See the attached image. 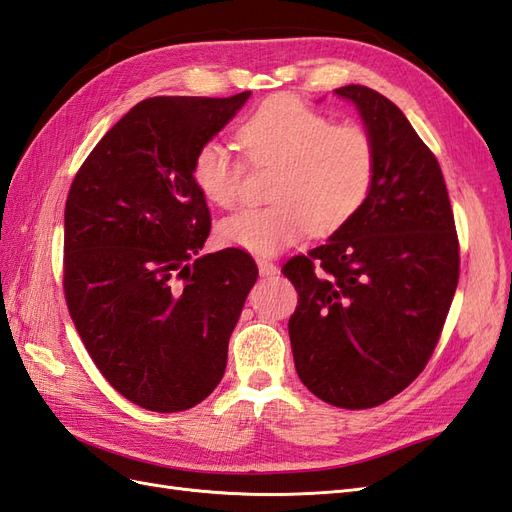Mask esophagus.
I'll list each match as a JSON object with an SVG mask.
<instances>
[{"mask_svg": "<svg viewBox=\"0 0 512 512\" xmlns=\"http://www.w3.org/2000/svg\"><path fill=\"white\" fill-rule=\"evenodd\" d=\"M257 266H259V272L264 274V277H268V274H277L279 272L277 264H274L272 259H266V257H259L257 259Z\"/></svg>", "mask_w": 512, "mask_h": 512, "instance_id": "1", "label": "esophagus"}]
</instances>
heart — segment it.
<instances>
[{
    "label": "heart",
    "mask_w": 512,
    "mask_h": 512,
    "mask_svg": "<svg viewBox=\"0 0 512 512\" xmlns=\"http://www.w3.org/2000/svg\"><path fill=\"white\" fill-rule=\"evenodd\" d=\"M244 160L209 140L192 160V177L207 201L233 207L240 201L246 164L277 168L266 207H248L220 222L229 246L259 255L277 253L307 231L331 235L355 218L376 181V144L359 123H335L329 114L294 97H272L240 123Z\"/></svg>",
    "instance_id": "b5f03b06"
}]
</instances>
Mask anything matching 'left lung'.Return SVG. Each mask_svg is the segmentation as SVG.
<instances>
[{
  "mask_svg": "<svg viewBox=\"0 0 512 512\" xmlns=\"http://www.w3.org/2000/svg\"><path fill=\"white\" fill-rule=\"evenodd\" d=\"M335 93L376 144V181L346 227L281 268L298 292L290 342L303 385L339 409H372L424 372L461 272L441 166L402 110L368 86Z\"/></svg>",
  "mask_w": 512,
  "mask_h": 512,
  "instance_id": "obj_1",
  "label": "left lung"
}]
</instances>
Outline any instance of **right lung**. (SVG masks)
Returning a JSON list of instances; mask_svg holds the SVG:
<instances>
[{
  "label": "right lung",
  "instance_id": "right-lung-1",
  "mask_svg": "<svg viewBox=\"0 0 512 512\" xmlns=\"http://www.w3.org/2000/svg\"><path fill=\"white\" fill-rule=\"evenodd\" d=\"M251 90L136 103L77 170L64 207L62 287L103 378L147 411L192 409L227 368L257 281L242 248L199 255L212 216L192 160Z\"/></svg>",
  "mask_w": 512,
  "mask_h": 512
}]
</instances>
